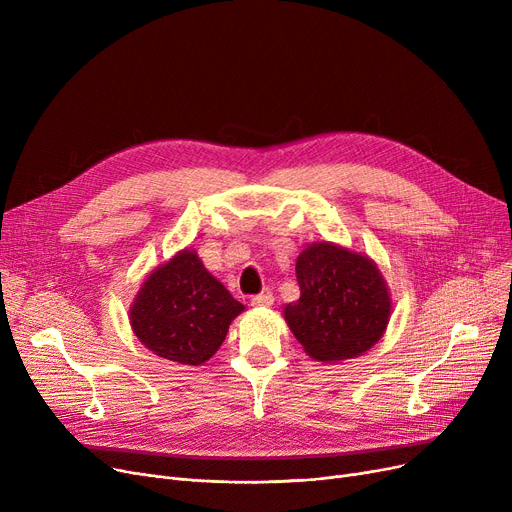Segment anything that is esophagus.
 Here are the masks:
<instances>
[{"instance_id":"obj_1","label":"esophagus","mask_w":512,"mask_h":512,"mask_svg":"<svg viewBox=\"0 0 512 512\" xmlns=\"http://www.w3.org/2000/svg\"><path fill=\"white\" fill-rule=\"evenodd\" d=\"M274 303V294L267 290V292H261V294H255V297H251V305L253 307H270Z\"/></svg>"}]
</instances>
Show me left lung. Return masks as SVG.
<instances>
[{"mask_svg":"<svg viewBox=\"0 0 512 512\" xmlns=\"http://www.w3.org/2000/svg\"><path fill=\"white\" fill-rule=\"evenodd\" d=\"M297 282L301 297L286 305L284 319L313 359H353L382 338L390 297L369 257L317 242L299 255Z\"/></svg>","mask_w":512,"mask_h":512,"instance_id":"obj_1","label":"left lung"}]
</instances>
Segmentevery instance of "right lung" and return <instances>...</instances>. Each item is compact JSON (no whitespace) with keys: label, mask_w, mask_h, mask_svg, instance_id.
<instances>
[{"label":"right lung","mask_w":512,"mask_h":512,"mask_svg":"<svg viewBox=\"0 0 512 512\" xmlns=\"http://www.w3.org/2000/svg\"><path fill=\"white\" fill-rule=\"evenodd\" d=\"M242 309L197 253L180 251L147 278L130 309V324L157 357L201 365L222 346Z\"/></svg>","instance_id":"obj_1"}]
</instances>
